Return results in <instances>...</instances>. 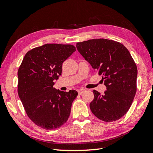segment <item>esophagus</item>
<instances>
[{
  "label": "esophagus",
  "mask_w": 153,
  "mask_h": 153,
  "mask_svg": "<svg viewBox=\"0 0 153 153\" xmlns=\"http://www.w3.org/2000/svg\"><path fill=\"white\" fill-rule=\"evenodd\" d=\"M78 91V94H79V95H82V93H83L85 91V89H78V91Z\"/></svg>",
  "instance_id": "34e87169"
}]
</instances>
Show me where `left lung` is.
I'll return each instance as SVG.
<instances>
[{
  "label": "left lung",
  "instance_id": "left-lung-1",
  "mask_svg": "<svg viewBox=\"0 0 153 153\" xmlns=\"http://www.w3.org/2000/svg\"><path fill=\"white\" fill-rule=\"evenodd\" d=\"M79 53L102 76L106 87L103 95L94 90L89 106L97 118L110 122L128 112L137 91V68L126 47L105 39L76 43Z\"/></svg>",
  "mask_w": 153,
  "mask_h": 153
}]
</instances>
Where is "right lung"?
<instances>
[{
	"label": "right lung",
	"instance_id": "add662e5",
	"mask_svg": "<svg viewBox=\"0 0 153 153\" xmlns=\"http://www.w3.org/2000/svg\"><path fill=\"white\" fill-rule=\"evenodd\" d=\"M76 48L71 45L45 44L25 54L18 71V93L27 116L46 129L60 128L69 118L77 92L53 87L62 63Z\"/></svg>",
	"mask_w": 153,
	"mask_h": 153
}]
</instances>
